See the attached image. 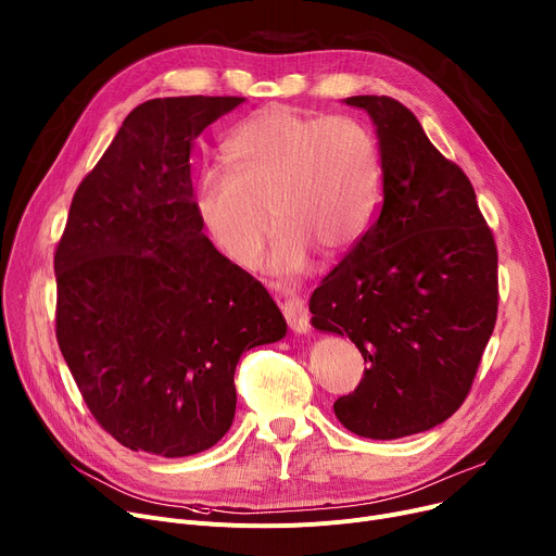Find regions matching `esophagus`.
I'll use <instances>...</instances> for the list:
<instances>
[{
  "label": "esophagus",
  "mask_w": 556,
  "mask_h": 556,
  "mask_svg": "<svg viewBox=\"0 0 556 556\" xmlns=\"http://www.w3.org/2000/svg\"><path fill=\"white\" fill-rule=\"evenodd\" d=\"M281 313L294 332H306L311 328V313L300 294H288L281 302Z\"/></svg>",
  "instance_id": "1"
}]
</instances>
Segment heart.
<instances>
[{
    "label": "heart",
    "mask_w": 556,
    "mask_h": 556,
    "mask_svg": "<svg viewBox=\"0 0 556 556\" xmlns=\"http://www.w3.org/2000/svg\"><path fill=\"white\" fill-rule=\"evenodd\" d=\"M226 156L230 169L201 174L194 210L214 248L241 268L256 264L273 217L281 230L268 268L279 277L302 275L315 248L346 252L371 224L380 161L371 131L351 116L264 106L235 127Z\"/></svg>",
    "instance_id": "1"
}]
</instances>
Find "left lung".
Wrapping results in <instances>:
<instances>
[{
	"mask_svg": "<svg viewBox=\"0 0 556 556\" xmlns=\"http://www.w3.org/2000/svg\"><path fill=\"white\" fill-rule=\"evenodd\" d=\"M376 123L378 218L311 298L313 326L349 336L357 389L332 404L353 433L393 440L454 416L498 313V252L467 174L389 96H353Z\"/></svg>",
	"mask_w": 556,
	"mask_h": 556,
	"instance_id": "obj_1",
	"label": "left lung"
}]
</instances>
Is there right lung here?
Instances as JSON below:
<instances>
[{
    "mask_svg": "<svg viewBox=\"0 0 556 556\" xmlns=\"http://www.w3.org/2000/svg\"><path fill=\"white\" fill-rule=\"evenodd\" d=\"M243 98L138 104L83 178L53 268L55 338L96 422L134 452L210 450L243 351L286 336L268 290L203 235L190 152Z\"/></svg>",
    "mask_w": 556,
    "mask_h": 556,
    "instance_id": "obj_1",
    "label": "right lung"
}]
</instances>
